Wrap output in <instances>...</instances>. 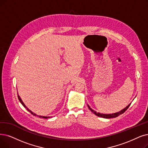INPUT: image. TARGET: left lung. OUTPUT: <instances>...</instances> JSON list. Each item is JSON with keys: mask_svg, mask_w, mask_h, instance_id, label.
Wrapping results in <instances>:
<instances>
[{"mask_svg": "<svg viewBox=\"0 0 148 148\" xmlns=\"http://www.w3.org/2000/svg\"><path fill=\"white\" fill-rule=\"evenodd\" d=\"M131 103H130L127 106H126V107L125 108H124L123 109H122L121 110H120V111H119V112H116V113H114V114H101V113H99V112H97L96 111H95L94 110H93L92 108H90V107L89 106H88V104H87V106H88V109H89L93 113L95 114V115H96L97 116H99V117H102V118H104V119H112V118H115V117H117L118 116H119L120 115H121V114H123L124 112H125L127 109H128V108L129 107V106L131 105Z\"/></svg>", "mask_w": 148, "mask_h": 148, "instance_id": "8db88e82", "label": "left lung"}]
</instances>
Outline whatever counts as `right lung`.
<instances>
[{
  "mask_svg": "<svg viewBox=\"0 0 148 148\" xmlns=\"http://www.w3.org/2000/svg\"><path fill=\"white\" fill-rule=\"evenodd\" d=\"M17 97H18V99H19V101L21 102V103L22 104V106H23V107H24L28 112H30V113L32 114V115H34V116H38L39 118H42V119H50V118H51V116H40V115H36V114H35V113H34V112H33L31 110H29L27 107V106L25 105V104L24 103H23V101H22V100L21 99V97H19V94L18 95H17Z\"/></svg>",
  "mask_w": 148,
  "mask_h": 148,
  "instance_id": "right-lung-1",
  "label": "right lung"
}]
</instances>
